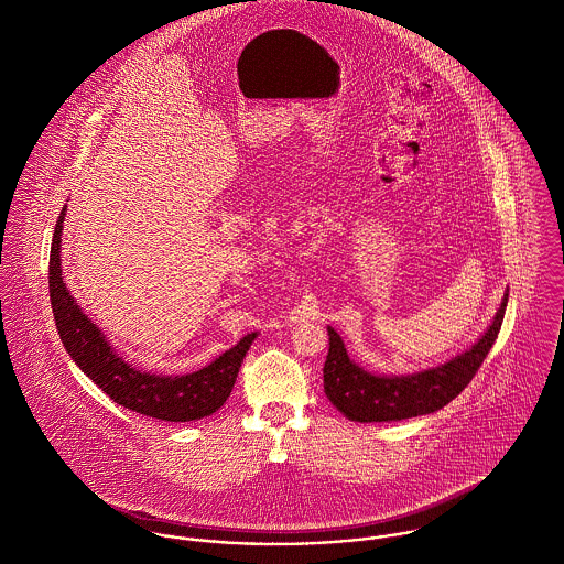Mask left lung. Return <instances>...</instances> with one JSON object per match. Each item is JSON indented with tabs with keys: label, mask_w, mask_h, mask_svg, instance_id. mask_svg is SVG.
<instances>
[{
	"label": "left lung",
	"mask_w": 564,
	"mask_h": 564,
	"mask_svg": "<svg viewBox=\"0 0 564 564\" xmlns=\"http://www.w3.org/2000/svg\"><path fill=\"white\" fill-rule=\"evenodd\" d=\"M508 292L490 329L462 356L413 373V376H373L349 360L343 338L329 332V354L323 369L325 395L351 422H400L435 413L453 402L475 378L490 354L508 307Z\"/></svg>",
	"instance_id": "8db88e82"
}]
</instances>
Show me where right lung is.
<instances>
[{
	"mask_svg": "<svg viewBox=\"0 0 564 564\" xmlns=\"http://www.w3.org/2000/svg\"><path fill=\"white\" fill-rule=\"evenodd\" d=\"M63 219L65 208L56 219L50 248V303L63 347L80 371L116 404L147 417L164 422H193L221 409L257 334L243 336L232 349L195 373L155 376L133 369L111 349L100 329L80 312L63 283L58 254Z\"/></svg>",
	"mask_w": 564,
	"mask_h": 564,
	"instance_id": "right-lung-1",
	"label": "right lung"
}]
</instances>
